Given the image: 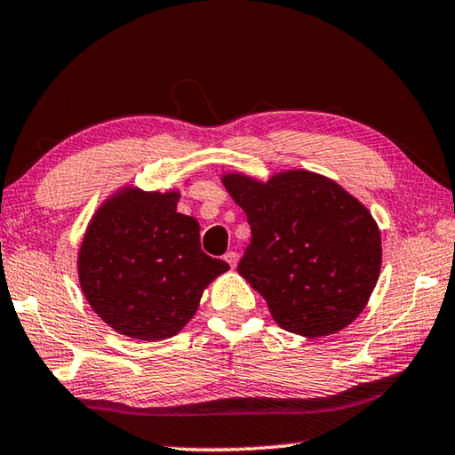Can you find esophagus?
Wrapping results in <instances>:
<instances>
[{"instance_id": "esophagus-1", "label": "esophagus", "mask_w": 455, "mask_h": 455, "mask_svg": "<svg viewBox=\"0 0 455 455\" xmlns=\"http://www.w3.org/2000/svg\"><path fill=\"white\" fill-rule=\"evenodd\" d=\"M225 260H227V263H228L230 267H235V265H236V260H238V255H236L235 251H228L227 255H225Z\"/></svg>"}]
</instances>
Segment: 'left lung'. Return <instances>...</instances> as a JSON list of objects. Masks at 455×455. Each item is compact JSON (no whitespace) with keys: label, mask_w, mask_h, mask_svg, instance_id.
Segmentation results:
<instances>
[{"label":"left lung","mask_w":455,"mask_h":455,"mask_svg":"<svg viewBox=\"0 0 455 455\" xmlns=\"http://www.w3.org/2000/svg\"><path fill=\"white\" fill-rule=\"evenodd\" d=\"M222 182L251 225L238 273L265 297L273 319L309 339L357 319L381 268V235L365 206L307 171L268 182L227 174Z\"/></svg>","instance_id":"8db88e82"}]
</instances>
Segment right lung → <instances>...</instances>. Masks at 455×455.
<instances>
[{"label":"right lung","mask_w":455,"mask_h":455,"mask_svg":"<svg viewBox=\"0 0 455 455\" xmlns=\"http://www.w3.org/2000/svg\"><path fill=\"white\" fill-rule=\"evenodd\" d=\"M179 192L124 188L90 220L78 257L84 295L118 333L160 341L179 333L203 291L228 271L200 249L196 219L176 212Z\"/></svg>","instance_id":"right-lung-1"}]
</instances>
